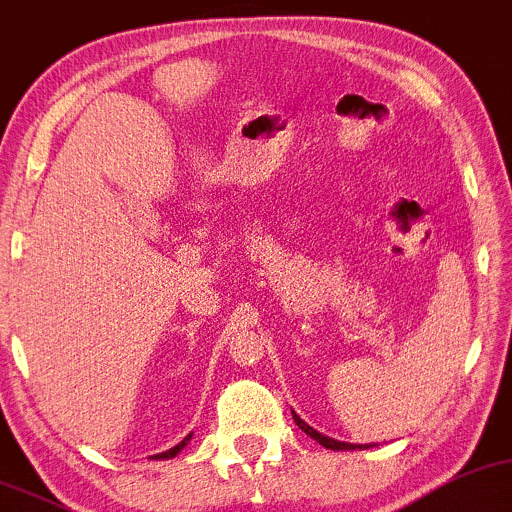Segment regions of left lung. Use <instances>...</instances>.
<instances>
[{"mask_svg":"<svg viewBox=\"0 0 512 512\" xmlns=\"http://www.w3.org/2000/svg\"><path fill=\"white\" fill-rule=\"evenodd\" d=\"M293 418H295L297 428L307 432L309 437L316 439V442H319L321 446H326V449H333V451H354V449H368V444H347V442H338V439H333V437H326V435H321V432H316V430L312 428V425H307V423H304V420H302L300 416H297L295 411H293Z\"/></svg>","mask_w":512,"mask_h":512,"instance_id":"left-lung-1","label":"left lung"}]
</instances>
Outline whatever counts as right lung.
Returning <instances> with one entry per match:
<instances>
[{
    "label": "right lung",
    "mask_w": 512,
    "mask_h": 512,
    "mask_svg": "<svg viewBox=\"0 0 512 512\" xmlns=\"http://www.w3.org/2000/svg\"><path fill=\"white\" fill-rule=\"evenodd\" d=\"M193 437V432H189V435H186L184 439H181V442L177 444V446H172V449H167V451H163V454H155V456H151V458H155V461H167V458H174L179 454L181 449H184L186 444H189V439Z\"/></svg>",
    "instance_id": "add662e5"
}]
</instances>
